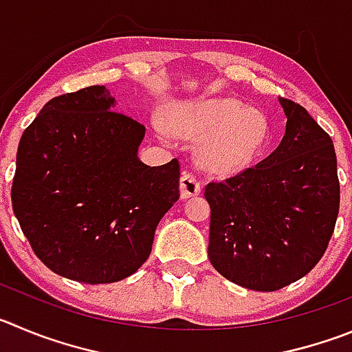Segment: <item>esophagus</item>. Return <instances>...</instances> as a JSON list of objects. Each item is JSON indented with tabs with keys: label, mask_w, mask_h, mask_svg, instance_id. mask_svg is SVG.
Listing matches in <instances>:
<instances>
[{
	"label": "esophagus",
	"mask_w": 352,
	"mask_h": 352,
	"mask_svg": "<svg viewBox=\"0 0 352 352\" xmlns=\"http://www.w3.org/2000/svg\"><path fill=\"white\" fill-rule=\"evenodd\" d=\"M201 192V182L198 177L191 172H184L180 177V196L182 198H192Z\"/></svg>",
	"instance_id": "1"
}]
</instances>
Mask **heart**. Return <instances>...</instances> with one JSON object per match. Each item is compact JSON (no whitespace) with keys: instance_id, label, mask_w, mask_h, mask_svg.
I'll return each mask as SVG.
<instances>
[{"instance_id":"1","label":"heart","mask_w":352,"mask_h":352,"mask_svg":"<svg viewBox=\"0 0 352 352\" xmlns=\"http://www.w3.org/2000/svg\"><path fill=\"white\" fill-rule=\"evenodd\" d=\"M172 126L182 135L203 137L199 156L217 173L246 168L269 137V123L261 111L224 97L182 102L173 107Z\"/></svg>"}]
</instances>
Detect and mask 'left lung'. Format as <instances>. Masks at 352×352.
<instances>
[{
  "instance_id": "8db88e82",
  "label": "left lung",
  "mask_w": 352,
  "mask_h": 352,
  "mask_svg": "<svg viewBox=\"0 0 352 352\" xmlns=\"http://www.w3.org/2000/svg\"><path fill=\"white\" fill-rule=\"evenodd\" d=\"M280 102L287 131L274 153L205 187L210 262L229 281L257 292L280 290L320 262L340 205L330 135L300 104Z\"/></svg>"
}]
</instances>
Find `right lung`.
I'll list each match as a JSON object with an SVG mask.
<instances>
[{"mask_svg":"<svg viewBox=\"0 0 352 352\" xmlns=\"http://www.w3.org/2000/svg\"><path fill=\"white\" fill-rule=\"evenodd\" d=\"M113 106L98 85L47 102L22 133L12 184L13 212L36 257L88 285L133 274L180 196L179 160L144 165L137 151L146 126Z\"/></svg>","mask_w":352,"mask_h":352,"instance_id":"right-lung-1","label":"right lung"}]
</instances>
